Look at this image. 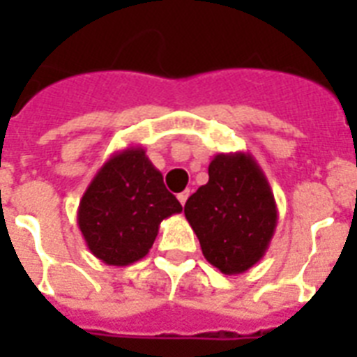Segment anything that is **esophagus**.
Wrapping results in <instances>:
<instances>
[{
	"instance_id": "34e87169",
	"label": "esophagus",
	"mask_w": 357,
	"mask_h": 357,
	"mask_svg": "<svg viewBox=\"0 0 357 357\" xmlns=\"http://www.w3.org/2000/svg\"><path fill=\"white\" fill-rule=\"evenodd\" d=\"M187 198H189V190H183V192H179V195H178V200H179V204H181V206H185Z\"/></svg>"
}]
</instances>
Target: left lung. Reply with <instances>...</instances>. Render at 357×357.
Returning a JSON list of instances; mask_svg holds the SVG:
<instances>
[{
  "label": "left lung",
  "instance_id": "left-lung-1",
  "mask_svg": "<svg viewBox=\"0 0 357 357\" xmlns=\"http://www.w3.org/2000/svg\"><path fill=\"white\" fill-rule=\"evenodd\" d=\"M202 254L228 276L243 274L268 250L278 207L265 172L246 151L217 153L209 181L185 204Z\"/></svg>",
  "mask_w": 357,
  "mask_h": 357
}]
</instances>
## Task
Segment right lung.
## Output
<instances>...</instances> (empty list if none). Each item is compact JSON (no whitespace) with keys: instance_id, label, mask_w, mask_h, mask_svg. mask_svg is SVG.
<instances>
[{"instance_id":"right-lung-1","label":"right lung","mask_w":357,"mask_h":357,"mask_svg":"<svg viewBox=\"0 0 357 357\" xmlns=\"http://www.w3.org/2000/svg\"><path fill=\"white\" fill-rule=\"evenodd\" d=\"M181 211L144 148L129 146L109 157L92 178L77 207V226L98 259L128 266L150 252L159 224Z\"/></svg>"}]
</instances>
